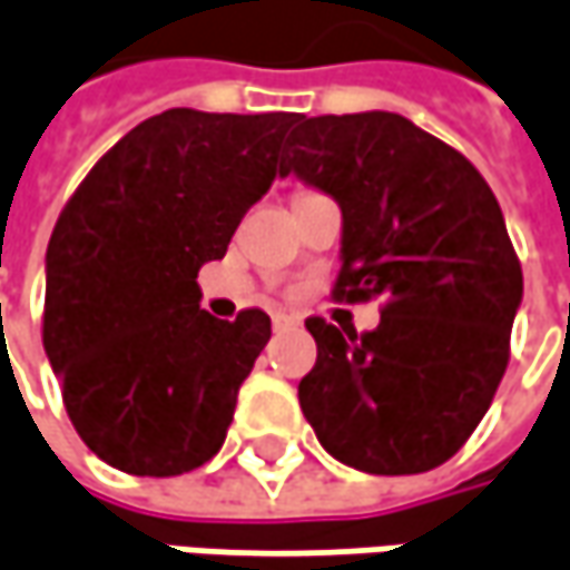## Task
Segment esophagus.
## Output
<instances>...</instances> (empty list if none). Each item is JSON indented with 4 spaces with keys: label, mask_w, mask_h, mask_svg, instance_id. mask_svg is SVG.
I'll return each instance as SVG.
<instances>
[{
    "label": "esophagus",
    "mask_w": 570,
    "mask_h": 570,
    "mask_svg": "<svg viewBox=\"0 0 570 570\" xmlns=\"http://www.w3.org/2000/svg\"><path fill=\"white\" fill-rule=\"evenodd\" d=\"M288 327H295V321H292V317H285V314H275V317H272V330H288Z\"/></svg>",
    "instance_id": "obj_1"
}]
</instances>
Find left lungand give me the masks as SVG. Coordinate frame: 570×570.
Returning <instances> with one entry per match:
<instances>
[{"instance_id":"obj_1","label":"left lung","mask_w":570,"mask_h":570,"mask_svg":"<svg viewBox=\"0 0 570 570\" xmlns=\"http://www.w3.org/2000/svg\"><path fill=\"white\" fill-rule=\"evenodd\" d=\"M282 173L343 212L333 295L384 298L382 324L362 336L307 321L317 362L298 384L301 411L350 469H436L491 407L523 301L494 191L459 150L394 111L301 115Z\"/></svg>"}]
</instances>
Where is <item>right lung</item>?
I'll use <instances>...</instances> for the list:
<instances>
[{"label":"right lung","instance_id":"right-lung-1","mask_svg":"<svg viewBox=\"0 0 570 570\" xmlns=\"http://www.w3.org/2000/svg\"><path fill=\"white\" fill-rule=\"evenodd\" d=\"M295 115L169 108L72 191L47 243L43 353L82 442L111 469L173 478L224 445L269 314L217 321L198 269L282 173Z\"/></svg>","mask_w":570,"mask_h":570}]
</instances>
